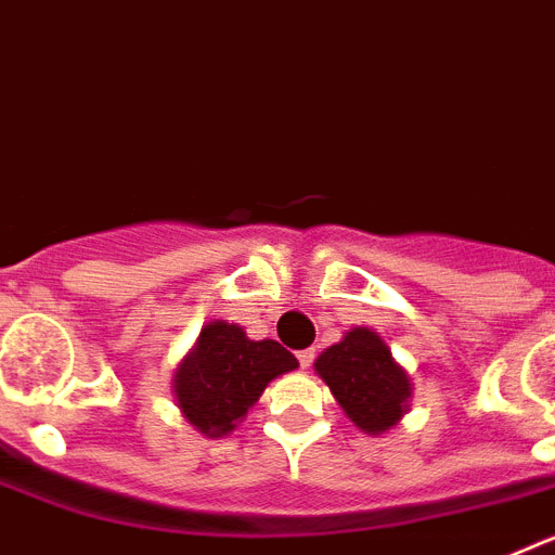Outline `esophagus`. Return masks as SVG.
Returning a JSON list of instances; mask_svg holds the SVG:
<instances>
[{
    "label": "esophagus",
    "instance_id": "34e87169",
    "mask_svg": "<svg viewBox=\"0 0 555 555\" xmlns=\"http://www.w3.org/2000/svg\"><path fill=\"white\" fill-rule=\"evenodd\" d=\"M313 358H317V350H313V347H311V350H300V352H297V361H300L302 370H308V366L313 364Z\"/></svg>",
    "mask_w": 555,
    "mask_h": 555
}]
</instances>
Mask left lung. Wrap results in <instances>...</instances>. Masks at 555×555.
Segmentation results:
<instances>
[{"label": "left lung", "mask_w": 555, "mask_h": 555, "mask_svg": "<svg viewBox=\"0 0 555 555\" xmlns=\"http://www.w3.org/2000/svg\"><path fill=\"white\" fill-rule=\"evenodd\" d=\"M313 366L350 423L364 434H386L409 411V375L391 358L384 338L370 327H352L338 345L327 347Z\"/></svg>", "instance_id": "1"}]
</instances>
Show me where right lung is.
<instances>
[{
  "label": "right lung",
  "mask_w": 555,
  "mask_h": 555,
  "mask_svg": "<svg viewBox=\"0 0 555 555\" xmlns=\"http://www.w3.org/2000/svg\"><path fill=\"white\" fill-rule=\"evenodd\" d=\"M297 370V358L272 338L253 341L244 327L217 320L175 372V400L189 425L208 439L228 436L258 403L269 380Z\"/></svg>",
  "instance_id": "add662e5"
}]
</instances>
